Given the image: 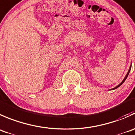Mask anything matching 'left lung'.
I'll return each instance as SVG.
<instances>
[{
    "instance_id": "obj_1",
    "label": "left lung",
    "mask_w": 135,
    "mask_h": 135,
    "mask_svg": "<svg viewBox=\"0 0 135 135\" xmlns=\"http://www.w3.org/2000/svg\"><path fill=\"white\" fill-rule=\"evenodd\" d=\"M131 66H130V68H129V71H128V72H127V73L126 76H125V78H124V79L123 80V81H122V82H121V83L119 84V85H117V86H115V88H113V89H112V90H113V89H117V88H118L119 86H121V85H122V84L124 82H125V80H126V79L127 78V77H128V75H129V72H130V71H131Z\"/></svg>"
}]
</instances>
